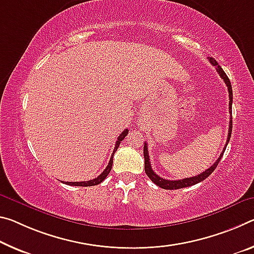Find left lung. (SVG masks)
Returning <instances> with one entry per match:
<instances>
[{
	"mask_svg": "<svg viewBox=\"0 0 254 254\" xmlns=\"http://www.w3.org/2000/svg\"><path fill=\"white\" fill-rule=\"evenodd\" d=\"M209 61L212 64V65L216 66V70L218 72V74L221 76V79L224 80L225 83H226L227 86V89H228V94H229V112L232 111V103H233V90H232V84L231 81H229L228 76L225 73L224 70L221 69L220 65H218V63L215 59L210 58L209 59ZM232 127H233V122H232V119L229 121V128H228V135H227V141L226 144H225L224 147V150L221 151V154L219 156V158L216 160L215 164L212 165L211 167H209L207 171H204L201 173V174L196 175V176H192V178H188V179H183V180H178V181H171V180H165L163 178H160L156 174V173L152 171L151 168V164H150V159H149V154H148V148H147V143L144 142V146H143V156H144V172H146V174L148 175V178L150 179L152 182H154L156 185H158L159 188L165 189V190H176V189H182V188H187V187H191V185H194L196 183L201 182V181L206 180L209 175L211 174L212 172L215 171V168L217 167V165L220 162L221 159V156L224 155V151L225 149H226L227 144L229 139H231V134H232Z\"/></svg>",
	"mask_w": 254,
	"mask_h": 254,
	"instance_id": "8db88e82",
	"label": "left lung"
}]
</instances>
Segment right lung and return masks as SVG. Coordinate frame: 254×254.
<instances>
[{
	"instance_id": "1",
	"label": "right lung",
	"mask_w": 254,
	"mask_h": 254,
	"mask_svg": "<svg viewBox=\"0 0 254 254\" xmlns=\"http://www.w3.org/2000/svg\"><path fill=\"white\" fill-rule=\"evenodd\" d=\"M127 133H128V130H127V128H126V130H124V131L122 132V133H121V134L119 135L118 141H116V143H115L114 150H113V154H112V156H111L110 163H108L107 167L105 168V170H104V172H103L102 174H100L99 176H97V178L94 179V180L86 181V182H64V183L67 184V185H75V187H92V185H97V184H99V183H102L103 181L106 179V176H107L108 174H110V172H111V170H112V165H113V157H114L115 151L118 150V148H119V146H120L121 141H122V140H123L124 138H126Z\"/></svg>"
}]
</instances>
